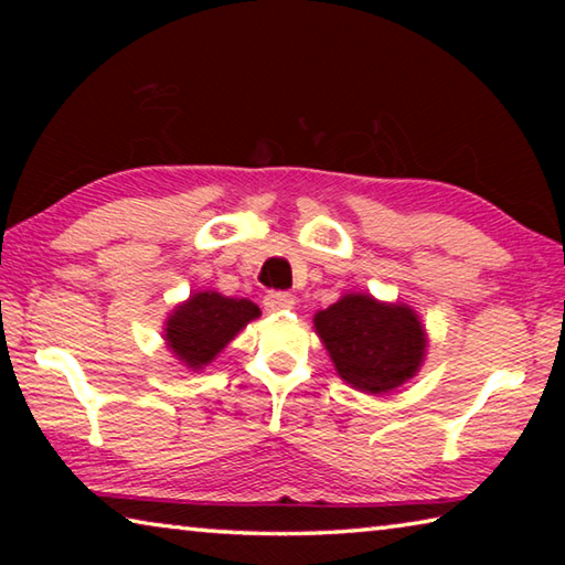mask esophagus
Instances as JSON below:
<instances>
[{
  "instance_id": "34e87169",
  "label": "esophagus",
  "mask_w": 565,
  "mask_h": 565,
  "mask_svg": "<svg viewBox=\"0 0 565 565\" xmlns=\"http://www.w3.org/2000/svg\"><path fill=\"white\" fill-rule=\"evenodd\" d=\"M294 306V296L289 291H269L264 296V309L266 311H286Z\"/></svg>"
}]
</instances>
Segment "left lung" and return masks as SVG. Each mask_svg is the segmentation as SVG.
<instances>
[{"mask_svg": "<svg viewBox=\"0 0 565 565\" xmlns=\"http://www.w3.org/2000/svg\"><path fill=\"white\" fill-rule=\"evenodd\" d=\"M313 327L339 376L366 394L401 386L424 361L426 333L408 306L347 294L327 311H319Z\"/></svg>", "mask_w": 565, "mask_h": 565, "instance_id": "left-lung-1", "label": "left lung"}]
</instances>
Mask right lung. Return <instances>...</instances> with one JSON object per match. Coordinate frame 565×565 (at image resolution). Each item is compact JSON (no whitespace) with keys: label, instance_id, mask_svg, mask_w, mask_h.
Masks as SVG:
<instances>
[{"label":"right lung","instance_id":"1","mask_svg":"<svg viewBox=\"0 0 565 565\" xmlns=\"http://www.w3.org/2000/svg\"><path fill=\"white\" fill-rule=\"evenodd\" d=\"M259 313V306L246 299H228L216 291L194 294L169 317L167 343L191 369H202Z\"/></svg>","mask_w":565,"mask_h":565}]
</instances>
